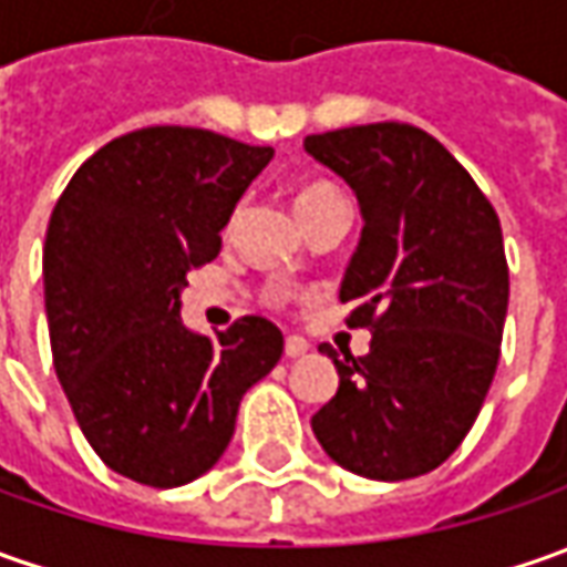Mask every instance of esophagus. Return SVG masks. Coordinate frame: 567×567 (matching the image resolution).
<instances>
[{
    "mask_svg": "<svg viewBox=\"0 0 567 567\" xmlns=\"http://www.w3.org/2000/svg\"><path fill=\"white\" fill-rule=\"evenodd\" d=\"M310 351V344L303 342L301 336H288L285 339V358H303Z\"/></svg>",
    "mask_w": 567,
    "mask_h": 567,
    "instance_id": "esophagus-1",
    "label": "esophagus"
}]
</instances>
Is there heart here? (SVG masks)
Here are the masks:
<instances>
[{"instance_id": "b5f03b06", "label": "heart", "mask_w": 567, "mask_h": 567, "mask_svg": "<svg viewBox=\"0 0 567 567\" xmlns=\"http://www.w3.org/2000/svg\"><path fill=\"white\" fill-rule=\"evenodd\" d=\"M336 200H342V194L336 190L332 185H326V182H310V185H303L298 190V197H295V206H298V216H301V223L307 216H313L317 209H322L326 204H336Z\"/></svg>"}]
</instances>
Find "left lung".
<instances>
[{"label":"left lung","mask_w":567,"mask_h":567,"mask_svg":"<svg viewBox=\"0 0 567 567\" xmlns=\"http://www.w3.org/2000/svg\"><path fill=\"white\" fill-rule=\"evenodd\" d=\"M303 147L342 175L363 213L344 272L348 326L370 354L339 361V392L310 426L351 474H430L471 433L502 351L508 264L493 204L426 131L377 122L310 134Z\"/></svg>","instance_id":"obj_1"}]
</instances>
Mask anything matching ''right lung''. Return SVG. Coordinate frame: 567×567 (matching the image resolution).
I'll return each mask as SVG.
<instances>
[{
  "mask_svg": "<svg viewBox=\"0 0 567 567\" xmlns=\"http://www.w3.org/2000/svg\"><path fill=\"white\" fill-rule=\"evenodd\" d=\"M269 159L272 147L206 127H141L96 150L52 209V367L93 452L134 483L172 489L206 474L245 392L282 358V332L264 317L216 339L178 317L187 272L219 254Z\"/></svg>",
  "mask_w": 567,
  "mask_h": 567,
  "instance_id": "right-lung-1",
  "label": "right lung"
}]
</instances>
